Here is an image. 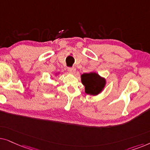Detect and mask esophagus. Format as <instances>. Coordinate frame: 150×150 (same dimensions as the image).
I'll use <instances>...</instances> for the list:
<instances>
[{
	"instance_id": "esophagus-1",
	"label": "esophagus",
	"mask_w": 150,
	"mask_h": 150,
	"mask_svg": "<svg viewBox=\"0 0 150 150\" xmlns=\"http://www.w3.org/2000/svg\"><path fill=\"white\" fill-rule=\"evenodd\" d=\"M68 71H69L71 74H75V71H76V69H75V68H69V69H68Z\"/></svg>"
}]
</instances>
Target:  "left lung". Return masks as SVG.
I'll return each instance as SVG.
<instances>
[{"label": "left lung", "instance_id": "obj_1", "mask_svg": "<svg viewBox=\"0 0 150 150\" xmlns=\"http://www.w3.org/2000/svg\"><path fill=\"white\" fill-rule=\"evenodd\" d=\"M81 81L85 87V93L90 95L96 96L103 91L106 84L104 77L95 72L83 73L81 75Z\"/></svg>", "mask_w": 150, "mask_h": 150}]
</instances>
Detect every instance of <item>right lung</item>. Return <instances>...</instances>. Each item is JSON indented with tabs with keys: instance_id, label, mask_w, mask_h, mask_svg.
Instances as JSON below:
<instances>
[{
	"instance_id": "right-lung-1",
	"label": "right lung",
	"mask_w": 150,
	"mask_h": 150,
	"mask_svg": "<svg viewBox=\"0 0 150 150\" xmlns=\"http://www.w3.org/2000/svg\"><path fill=\"white\" fill-rule=\"evenodd\" d=\"M59 73H59H59H55V75H58Z\"/></svg>"
}]
</instances>
